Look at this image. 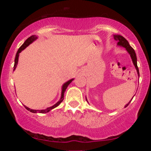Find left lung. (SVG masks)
I'll use <instances>...</instances> for the list:
<instances>
[{"label":"left lung","instance_id":"left-lung-1","mask_svg":"<svg viewBox=\"0 0 151 151\" xmlns=\"http://www.w3.org/2000/svg\"><path fill=\"white\" fill-rule=\"evenodd\" d=\"M113 38H114V40L116 41L117 42V46H119V47H124L128 53H129L130 56H131V59H132V62H133L134 66H135V69H136V71H137V76L139 78V69H138L137 67V56H136V53L135 52V50L132 48L131 47V45H129V43L128 41L126 40V39L124 38L123 36H120V35H113ZM134 97V96H133ZM132 98V99H133ZM132 99L131 100V101L125 105V108L127 106H128V105L129 104V103L131 102ZM86 100L87 101V99L86 98ZM88 102V101H87Z\"/></svg>","mask_w":151,"mask_h":151}]
</instances>
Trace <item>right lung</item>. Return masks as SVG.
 <instances>
[{"label":"right lung","mask_w":151,"mask_h":151,"mask_svg":"<svg viewBox=\"0 0 151 151\" xmlns=\"http://www.w3.org/2000/svg\"><path fill=\"white\" fill-rule=\"evenodd\" d=\"M38 38V36H36V35H33V36H30L29 38H28L27 40L24 41V42L21 45V47H20L19 49H18V50L17 51V53H16V57H15V60H14V71H15L16 67H17V65H18V58H19V53L21 52L22 51H23L24 49L26 48L27 47H28L29 45L30 44H32V42H34L35 40H36V39ZM74 80V78H72V79L68 80L67 82H66L65 83L63 84V85L62 86V91H61V97H60V99L59 101L58 102L55 103L54 105H53V106H51L50 107H48V108L45 109H42V110H34V109H29V107L24 106L25 107V109L27 110H28L29 111H30V112L32 113H48L51 110H52V109H55V107H57L58 105L60 104V103L63 102V100H64V94H65V91L67 89V88L68 87V86L69 85V84L71 83V82L73 81Z\"/></svg>","instance_id":"right-lung-1"}]
</instances>
